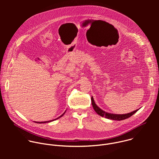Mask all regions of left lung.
I'll return each mask as SVG.
<instances>
[{
    "label": "left lung",
    "mask_w": 159,
    "mask_h": 159,
    "mask_svg": "<svg viewBox=\"0 0 159 159\" xmlns=\"http://www.w3.org/2000/svg\"><path fill=\"white\" fill-rule=\"evenodd\" d=\"M91 101H92V104H93V107L94 109V111L98 113V115H99V116H102V117H104L106 118L109 119V120H117V121H121V120H123L125 119H127L129 117H131L133 115H134V113L138 111L140 109L135 110L134 111H132L131 112L127 113V114H124V115H117V114H111V113H109L107 112H105L104 111L102 110L100 107H99L94 102V100L93 98V96L91 97Z\"/></svg>",
    "instance_id": "left-lung-1"
}]
</instances>
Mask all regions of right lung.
Here are the masks:
<instances>
[{"label":"right lung","mask_w":159,"mask_h":159,"mask_svg":"<svg viewBox=\"0 0 159 159\" xmlns=\"http://www.w3.org/2000/svg\"><path fill=\"white\" fill-rule=\"evenodd\" d=\"M65 111L64 112V113H63V114H62L60 116H59L58 118H56V119H55V120H50V121H43V122H36V123H49V122H51V121H54V120H57V119H58V118H61L64 114H65Z\"/></svg>","instance_id":"1"}]
</instances>
